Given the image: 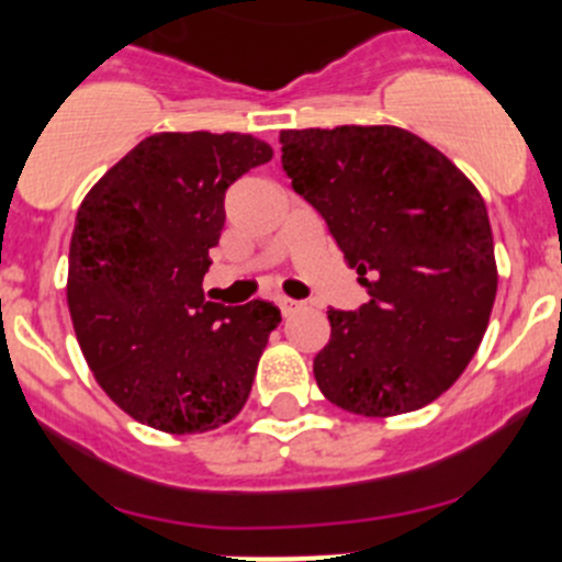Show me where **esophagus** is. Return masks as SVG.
<instances>
[{"label": "esophagus", "instance_id": "obj_1", "mask_svg": "<svg viewBox=\"0 0 562 562\" xmlns=\"http://www.w3.org/2000/svg\"><path fill=\"white\" fill-rule=\"evenodd\" d=\"M277 307H280L282 310V315H293V313H296V310L299 307H302V304H299V302H293V299H277Z\"/></svg>", "mask_w": 562, "mask_h": 562}]
</instances>
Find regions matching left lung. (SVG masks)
<instances>
[{"label":"left lung","mask_w":562,"mask_h":562,"mask_svg":"<svg viewBox=\"0 0 562 562\" xmlns=\"http://www.w3.org/2000/svg\"><path fill=\"white\" fill-rule=\"evenodd\" d=\"M282 171L359 271L367 304L328 310L315 356L328 402L396 416L438 400L479 350L497 293L484 198L400 127L282 130Z\"/></svg>","instance_id":"1"}]
</instances>
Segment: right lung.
<instances>
[{
	"label": "right lung",
	"mask_w": 562,
	"mask_h": 562,
	"mask_svg": "<svg viewBox=\"0 0 562 562\" xmlns=\"http://www.w3.org/2000/svg\"><path fill=\"white\" fill-rule=\"evenodd\" d=\"M271 160L241 133H157L83 198L70 239L67 304L103 391L140 424L209 432L245 407L280 323L269 302L203 299L225 190Z\"/></svg>",
	"instance_id": "add662e5"
}]
</instances>
